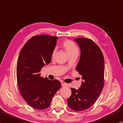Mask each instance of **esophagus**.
Segmentation results:
<instances>
[{
    "mask_svg": "<svg viewBox=\"0 0 123 123\" xmlns=\"http://www.w3.org/2000/svg\"><path fill=\"white\" fill-rule=\"evenodd\" d=\"M61 85H62V86H63V87H65V86H67V83H64V82H62L61 83Z\"/></svg>",
    "mask_w": 123,
    "mask_h": 123,
    "instance_id": "1",
    "label": "esophagus"
}]
</instances>
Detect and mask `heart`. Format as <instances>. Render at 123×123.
<instances>
[{
	"mask_svg": "<svg viewBox=\"0 0 123 123\" xmlns=\"http://www.w3.org/2000/svg\"><path fill=\"white\" fill-rule=\"evenodd\" d=\"M63 47L64 48H65L67 52L68 53L69 55L75 53H79V49H78L77 47L73 41H71L67 40V41L64 42ZM56 52V49H55L53 50L52 53L53 57H54L55 56Z\"/></svg>",
	"mask_w": 123,
	"mask_h": 123,
	"instance_id": "b5f03b06",
	"label": "heart"
}]
</instances>
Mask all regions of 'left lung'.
Here are the masks:
<instances>
[{
	"mask_svg": "<svg viewBox=\"0 0 123 123\" xmlns=\"http://www.w3.org/2000/svg\"><path fill=\"white\" fill-rule=\"evenodd\" d=\"M80 47L81 56L77 71L82 76V84L76 90L71 88V95L67 99L69 108L80 111L88 109L98 98L104 86V59L99 47L86 38L74 40Z\"/></svg>",
	"mask_w": 123,
	"mask_h": 123,
	"instance_id": "obj_1",
	"label": "left lung"
}]
</instances>
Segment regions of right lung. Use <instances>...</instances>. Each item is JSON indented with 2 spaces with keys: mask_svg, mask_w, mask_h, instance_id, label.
I'll return each mask as SVG.
<instances>
[{
  "mask_svg": "<svg viewBox=\"0 0 123 123\" xmlns=\"http://www.w3.org/2000/svg\"><path fill=\"white\" fill-rule=\"evenodd\" d=\"M58 37L47 35L34 36L21 50L17 64V79L22 97L31 106L43 110L49 106L61 88L57 80L41 77L40 71L50 63Z\"/></svg>",
  "mask_w": 123,
  "mask_h": 123,
  "instance_id": "1",
  "label": "right lung"
}]
</instances>
